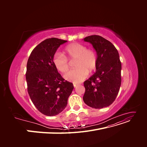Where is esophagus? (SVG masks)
<instances>
[{"instance_id":"34e87169","label":"esophagus","mask_w":147,"mask_h":147,"mask_svg":"<svg viewBox=\"0 0 147 147\" xmlns=\"http://www.w3.org/2000/svg\"><path fill=\"white\" fill-rule=\"evenodd\" d=\"M78 86V84H75V83H74V88H75L76 86Z\"/></svg>"}]
</instances>
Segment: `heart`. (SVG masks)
<instances>
[{"label":"heart","mask_w":147,"mask_h":147,"mask_svg":"<svg viewBox=\"0 0 147 147\" xmlns=\"http://www.w3.org/2000/svg\"><path fill=\"white\" fill-rule=\"evenodd\" d=\"M64 55L56 53L53 56V63L56 69L61 73L65 74L70 68V62L74 61L75 68L65 75V78L74 83L82 82L88 76V73L94 71L97 64L96 52L91 49L78 43H74L67 46Z\"/></svg>","instance_id":"b5f03b06"}]
</instances>
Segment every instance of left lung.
Returning <instances> with one entry per match:
<instances>
[{"label":"left lung","instance_id":"obj_1","mask_svg":"<svg viewBox=\"0 0 147 147\" xmlns=\"http://www.w3.org/2000/svg\"><path fill=\"white\" fill-rule=\"evenodd\" d=\"M96 51V72L84 82L83 101L94 109L108 107L115 101L121 83V63L117 48L107 40L92 35L84 38Z\"/></svg>","mask_w":147,"mask_h":147}]
</instances>
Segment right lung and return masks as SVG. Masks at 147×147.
Wrapping results in <instances>:
<instances>
[{
  "instance_id": "obj_1",
  "label": "right lung",
  "mask_w": 147,
  "mask_h": 147,
  "mask_svg": "<svg viewBox=\"0 0 147 147\" xmlns=\"http://www.w3.org/2000/svg\"><path fill=\"white\" fill-rule=\"evenodd\" d=\"M67 41L57 38H47L31 52L27 63L26 79L30 99L40 112L55 116L63 111L74 89L53 63L57 49Z\"/></svg>"
}]
</instances>
